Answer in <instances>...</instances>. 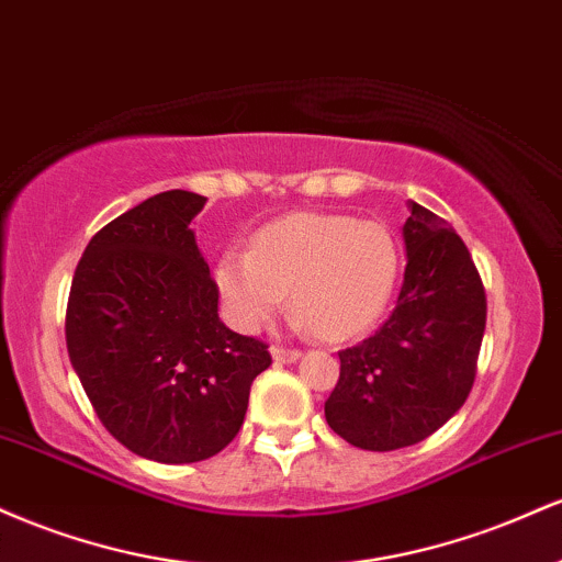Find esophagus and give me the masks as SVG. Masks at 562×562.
<instances>
[{
    "label": "esophagus",
    "instance_id": "34e87169",
    "mask_svg": "<svg viewBox=\"0 0 562 562\" xmlns=\"http://www.w3.org/2000/svg\"><path fill=\"white\" fill-rule=\"evenodd\" d=\"M272 357H274V362H280V364H293V362H299V359H301V351H299V348L272 346Z\"/></svg>",
    "mask_w": 562,
    "mask_h": 562
}]
</instances>
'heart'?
<instances>
[{
  "label": "heart",
  "mask_w": 562,
  "mask_h": 562,
  "mask_svg": "<svg viewBox=\"0 0 562 562\" xmlns=\"http://www.w3.org/2000/svg\"><path fill=\"white\" fill-rule=\"evenodd\" d=\"M398 267V243L383 222L293 214L261 229L250 250H224L214 280L224 314L240 333L261 330L290 290L295 325L348 338L383 314Z\"/></svg>",
  "instance_id": "b5f03b06"
}]
</instances>
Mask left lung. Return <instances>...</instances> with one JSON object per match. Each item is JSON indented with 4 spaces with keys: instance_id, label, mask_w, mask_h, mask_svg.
<instances>
[{
    "instance_id": "1",
    "label": "left lung",
    "mask_w": 562,
    "mask_h": 562,
    "mask_svg": "<svg viewBox=\"0 0 562 562\" xmlns=\"http://www.w3.org/2000/svg\"><path fill=\"white\" fill-rule=\"evenodd\" d=\"M396 308L375 335L338 351L327 425L351 447H412L465 404L486 330V290L462 237L423 205L404 222Z\"/></svg>"
}]
</instances>
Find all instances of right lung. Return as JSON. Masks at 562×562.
I'll return each mask as SVG.
<instances>
[{"mask_svg": "<svg viewBox=\"0 0 562 562\" xmlns=\"http://www.w3.org/2000/svg\"><path fill=\"white\" fill-rule=\"evenodd\" d=\"M205 198L169 190L89 240L66 312L68 357L97 417L166 465L209 460L237 436L272 357L218 319V290L190 222Z\"/></svg>", "mask_w": 562, "mask_h": 562, "instance_id": "1", "label": "right lung"}]
</instances>
